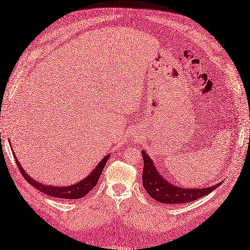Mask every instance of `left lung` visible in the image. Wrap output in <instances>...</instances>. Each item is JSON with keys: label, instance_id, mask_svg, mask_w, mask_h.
I'll return each instance as SVG.
<instances>
[{"label": "left lung", "instance_id": "obj_1", "mask_svg": "<svg viewBox=\"0 0 250 250\" xmlns=\"http://www.w3.org/2000/svg\"><path fill=\"white\" fill-rule=\"evenodd\" d=\"M142 156L144 160V168L142 180L143 187L150 197L160 203L164 204H183L189 203L200 198L205 197L222 184V182L213 186L205 188H183L170 183L164 179L154 166L153 161L148 156V153L142 150Z\"/></svg>", "mask_w": 250, "mask_h": 250}]
</instances>
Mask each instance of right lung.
Wrapping results in <instances>:
<instances>
[{"label": "right lung", "mask_w": 250, "mask_h": 250, "mask_svg": "<svg viewBox=\"0 0 250 250\" xmlns=\"http://www.w3.org/2000/svg\"><path fill=\"white\" fill-rule=\"evenodd\" d=\"M10 148H12L11 144H10ZM12 152H13V150H12ZM13 156H15V160H16V163L19 167V170L21 171L25 180L28 182L31 186L37 188L38 190H40L47 195H50V197L71 200V199L83 198L84 195L88 193L92 189V188L97 185L99 178L101 177V173H102L104 167L106 165V162L108 161L110 154H107L106 157H104L102 160H101L100 163L93 168V170L88 175H87L86 178H84L82 181H80V182H78V183L70 185V186H55V185L50 186V185L40 183V182L36 181L35 179H32L29 174L26 173L24 168L21 166L20 162L18 161L15 152H13Z\"/></svg>", "instance_id": "right-lung-1"}]
</instances>
